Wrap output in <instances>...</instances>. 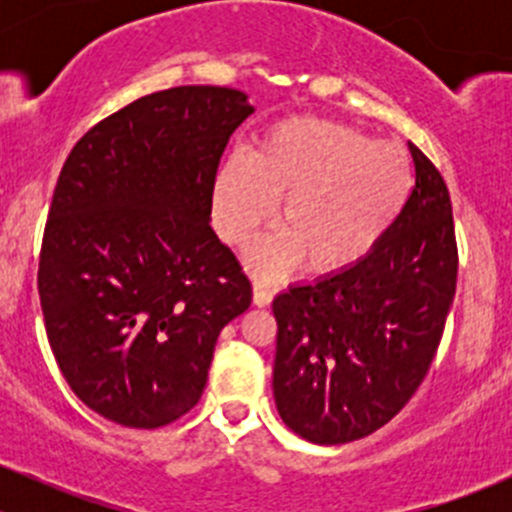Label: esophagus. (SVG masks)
I'll return each mask as SVG.
<instances>
[{"label":"esophagus","instance_id":"obj_1","mask_svg":"<svg viewBox=\"0 0 512 512\" xmlns=\"http://www.w3.org/2000/svg\"><path fill=\"white\" fill-rule=\"evenodd\" d=\"M272 297H275L272 287L267 285L265 280H255V287H252V299H255L257 307H267V304L272 302Z\"/></svg>","mask_w":512,"mask_h":512}]
</instances>
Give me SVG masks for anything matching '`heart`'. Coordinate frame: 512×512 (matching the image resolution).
<instances>
[{"mask_svg": "<svg viewBox=\"0 0 512 512\" xmlns=\"http://www.w3.org/2000/svg\"><path fill=\"white\" fill-rule=\"evenodd\" d=\"M414 188L406 151L322 118L272 126L252 158L232 156L218 170L215 223L230 245H245L275 213L280 232L252 252L262 272L304 260L334 272L369 255L404 210Z\"/></svg>", "mask_w": 512, "mask_h": 512, "instance_id": "heart-1", "label": "heart"}]
</instances>
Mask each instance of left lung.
<instances>
[{"label": "left lung", "instance_id": "obj_1", "mask_svg": "<svg viewBox=\"0 0 512 512\" xmlns=\"http://www.w3.org/2000/svg\"><path fill=\"white\" fill-rule=\"evenodd\" d=\"M416 185L379 245L352 267L277 294L272 371L282 421L322 446L399 414L431 369L458 277L451 195L409 143Z\"/></svg>", "mask_w": 512, "mask_h": 512}]
</instances>
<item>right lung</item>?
<instances>
[{
    "label": "right lung",
    "instance_id": "right-lung-1",
    "mask_svg": "<svg viewBox=\"0 0 512 512\" xmlns=\"http://www.w3.org/2000/svg\"><path fill=\"white\" fill-rule=\"evenodd\" d=\"M255 108L227 86L128 103L71 148L39 255L46 337L98 416L160 428L200 401L220 329L252 302L210 227L215 175Z\"/></svg>",
    "mask_w": 512,
    "mask_h": 512
}]
</instances>
